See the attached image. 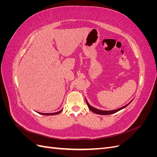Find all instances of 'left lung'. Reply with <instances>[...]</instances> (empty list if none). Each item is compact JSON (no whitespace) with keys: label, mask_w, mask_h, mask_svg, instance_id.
<instances>
[{"label":"left lung","mask_w":157,"mask_h":157,"mask_svg":"<svg viewBox=\"0 0 157 157\" xmlns=\"http://www.w3.org/2000/svg\"><path fill=\"white\" fill-rule=\"evenodd\" d=\"M132 101V100L129 103H128L127 105H124V106H123V107H121V108H119V109H115V110H112V111H103V110H100V109H96V108H94V107H93L92 106L90 105V104L88 103V101L86 99V103H87L88 108L90 109V110H91L93 113L98 114V115H111V114L115 113H117V112H118V111H119L122 110V109H124V108H125L126 107H127Z\"/></svg>","instance_id":"1"}]
</instances>
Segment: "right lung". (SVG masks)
<instances>
[{
  "instance_id": "obj_1",
  "label": "right lung",
  "mask_w": 157,
  "mask_h": 157,
  "mask_svg": "<svg viewBox=\"0 0 157 157\" xmlns=\"http://www.w3.org/2000/svg\"><path fill=\"white\" fill-rule=\"evenodd\" d=\"M62 110L63 109H61V111H58V112H56V113H39V114H41V115H58V114H59V113H61V111H62Z\"/></svg>"
}]
</instances>
